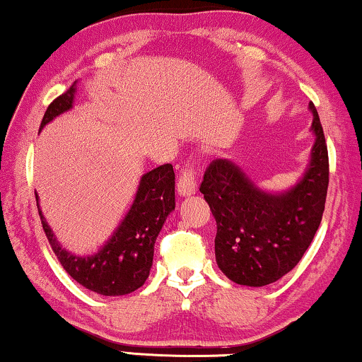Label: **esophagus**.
<instances>
[{
  "label": "esophagus",
  "mask_w": 362,
  "mask_h": 362,
  "mask_svg": "<svg viewBox=\"0 0 362 362\" xmlns=\"http://www.w3.org/2000/svg\"><path fill=\"white\" fill-rule=\"evenodd\" d=\"M176 189L180 196H191L196 192V177L191 170H185L181 173L180 180L176 182Z\"/></svg>",
  "instance_id": "34e87169"
}]
</instances>
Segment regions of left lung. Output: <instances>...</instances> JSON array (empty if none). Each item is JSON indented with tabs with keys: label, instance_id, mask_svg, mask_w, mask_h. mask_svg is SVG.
Wrapping results in <instances>:
<instances>
[{
	"label": "left lung",
	"instance_id": "obj_1",
	"mask_svg": "<svg viewBox=\"0 0 362 362\" xmlns=\"http://www.w3.org/2000/svg\"><path fill=\"white\" fill-rule=\"evenodd\" d=\"M315 141L300 180L284 191L262 189L229 158L214 160L199 191L217 224L216 262L239 285L265 286L293 270L323 217L328 191V148L313 103Z\"/></svg>",
	"mask_w": 362,
	"mask_h": 362
}]
</instances>
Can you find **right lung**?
Wrapping results in <instances>:
<instances>
[{
  "label": "right lung",
  "mask_w": 362,
  "mask_h": 362,
  "mask_svg": "<svg viewBox=\"0 0 362 362\" xmlns=\"http://www.w3.org/2000/svg\"><path fill=\"white\" fill-rule=\"evenodd\" d=\"M76 93L77 81L47 107L39 132L54 118L72 110ZM36 201L42 229L64 270L77 284L98 295H128L140 288L150 275L156 237L175 211V171L171 165H163L145 173L120 224L100 249L87 255L74 254L61 245L42 214L37 194Z\"/></svg>",
  "instance_id": "right-lung-1"
}]
</instances>
